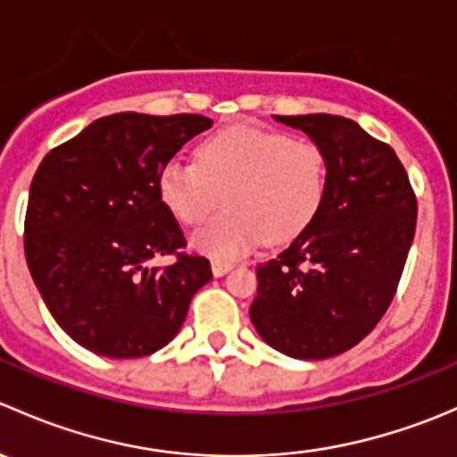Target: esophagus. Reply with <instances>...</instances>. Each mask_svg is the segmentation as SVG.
<instances>
[{
  "label": "esophagus",
  "mask_w": 457,
  "mask_h": 457,
  "mask_svg": "<svg viewBox=\"0 0 457 457\" xmlns=\"http://www.w3.org/2000/svg\"><path fill=\"white\" fill-rule=\"evenodd\" d=\"M232 270V262H228V261H212V274L214 276H223V274H228V271Z\"/></svg>",
  "instance_id": "34e87169"
}]
</instances>
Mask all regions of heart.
Instances as JSON below:
<instances>
[{
  "label": "heart",
  "instance_id": "obj_1",
  "mask_svg": "<svg viewBox=\"0 0 457 457\" xmlns=\"http://www.w3.org/2000/svg\"><path fill=\"white\" fill-rule=\"evenodd\" d=\"M196 156H174L161 168L159 195L186 225L225 201L228 210L192 234V245L216 261H237L265 241H294L325 203V152L310 139L238 123L207 137Z\"/></svg>",
  "mask_w": 457,
  "mask_h": 457
}]
</instances>
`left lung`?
<instances>
[{
  "mask_svg": "<svg viewBox=\"0 0 457 457\" xmlns=\"http://www.w3.org/2000/svg\"><path fill=\"white\" fill-rule=\"evenodd\" d=\"M274 119L325 152L327 195L314 223L256 267L250 318L276 352L322 361L361 343L394 301L416 234L418 201L395 152L352 119Z\"/></svg>",
  "mask_w": 457,
  "mask_h": 457,
  "instance_id": "left-lung-1",
  "label": "left lung"
}]
</instances>
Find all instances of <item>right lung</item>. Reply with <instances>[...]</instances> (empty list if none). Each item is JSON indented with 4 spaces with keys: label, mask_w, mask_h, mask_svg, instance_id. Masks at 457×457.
Returning <instances> with one entry per match:
<instances>
[{
    "label": "right lung",
    "mask_w": 457,
    "mask_h": 457,
    "mask_svg": "<svg viewBox=\"0 0 457 457\" xmlns=\"http://www.w3.org/2000/svg\"><path fill=\"white\" fill-rule=\"evenodd\" d=\"M201 114L101 117L44 156L30 183L26 262L57 325L105 358L159 352L181 329L210 261L179 252L186 237L159 195V172ZM156 255H177L152 268Z\"/></svg>",
    "instance_id": "1"
}]
</instances>
